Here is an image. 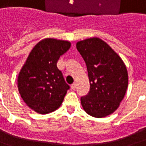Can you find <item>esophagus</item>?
I'll use <instances>...</instances> for the list:
<instances>
[{"mask_svg":"<svg viewBox=\"0 0 146 146\" xmlns=\"http://www.w3.org/2000/svg\"><path fill=\"white\" fill-rule=\"evenodd\" d=\"M71 89H73V90L76 89V82H74V83H73V84L71 85Z\"/></svg>","mask_w":146,"mask_h":146,"instance_id":"1","label":"esophagus"}]
</instances>
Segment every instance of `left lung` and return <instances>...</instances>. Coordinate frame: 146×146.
<instances>
[{
	"mask_svg": "<svg viewBox=\"0 0 146 146\" xmlns=\"http://www.w3.org/2000/svg\"><path fill=\"white\" fill-rule=\"evenodd\" d=\"M86 64L90 89L81 97L88 114L101 118L118 108L128 86L127 67L119 55L103 40L91 38L76 43Z\"/></svg>",
	"mask_w": 146,
	"mask_h": 146,
	"instance_id": "8db88e82",
	"label": "left lung"
}]
</instances>
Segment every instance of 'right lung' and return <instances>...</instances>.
<instances>
[{
	"mask_svg": "<svg viewBox=\"0 0 146 146\" xmlns=\"http://www.w3.org/2000/svg\"><path fill=\"white\" fill-rule=\"evenodd\" d=\"M70 42L44 38L29 53L17 80L18 89L25 103L42 114L57 110L70 86L57 68L60 57L70 48Z\"/></svg>",
	"mask_w": 146,
	"mask_h": 146,
	"instance_id": "1",
	"label": "right lung"
}]
</instances>
